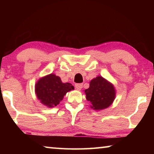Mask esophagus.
Returning <instances> with one entry per match:
<instances>
[{
  "label": "esophagus",
  "mask_w": 154,
  "mask_h": 154,
  "mask_svg": "<svg viewBox=\"0 0 154 154\" xmlns=\"http://www.w3.org/2000/svg\"><path fill=\"white\" fill-rule=\"evenodd\" d=\"M82 87H83L82 83H77V84H75V88H76V89L78 90H82Z\"/></svg>",
  "instance_id": "obj_1"
}]
</instances>
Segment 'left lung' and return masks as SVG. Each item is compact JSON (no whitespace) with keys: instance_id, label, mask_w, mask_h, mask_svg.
Wrapping results in <instances>:
<instances>
[{"instance_id":"obj_1","label":"left lung","mask_w":154,"mask_h":154,"mask_svg":"<svg viewBox=\"0 0 154 154\" xmlns=\"http://www.w3.org/2000/svg\"><path fill=\"white\" fill-rule=\"evenodd\" d=\"M86 99L91 103L90 107L94 110L108 108L116 98V91L111 82L101 76L90 81V87L85 90Z\"/></svg>"}]
</instances>
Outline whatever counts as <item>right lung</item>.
I'll list each match as a JSON object with an SVG mask.
<instances>
[{
    "label": "right lung",
    "instance_id": "add662e5",
    "mask_svg": "<svg viewBox=\"0 0 154 154\" xmlns=\"http://www.w3.org/2000/svg\"><path fill=\"white\" fill-rule=\"evenodd\" d=\"M74 89L71 83H62L60 77L51 73L37 81L35 90L40 103L52 108L60 104L67 92Z\"/></svg>",
    "mask_w": 154,
    "mask_h": 154
}]
</instances>
